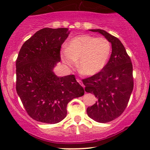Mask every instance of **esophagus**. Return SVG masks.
I'll use <instances>...</instances> for the list:
<instances>
[{"mask_svg": "<svg viewBox=\"0 0 150 150\" xmlns=\"http://www.w3.org/2000/svg\"><path fill=\"white\" fill-rule=\"evenodd\" d=\"M77 81L78 82V83H79L80 85H81V86H83V87L84 88V86H83V84L82 83V82H81V81L80 79H77Z\"/></svg>", "mask_w": 150, "mask_h": 150, "instance_id": "34e87169", "label": "esophagus"}]
</instances>
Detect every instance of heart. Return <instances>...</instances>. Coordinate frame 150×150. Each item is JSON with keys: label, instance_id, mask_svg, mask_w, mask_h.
Wrapping results in <instances>:
<instances>
[{"label": "heart", "instance_id": "1", "mask_svg": "<svg viewBox=\"0 0 150 150\" xmlns=\"http://www.w3.org/2000/svg\"><path fill=\"white\" fill-rule=\"evenodd\" d=\"M111 52V43L106 38L85 35L69 42L67 49L61 52V59L69 67L74 66L79 59V71L84 75H94L105 68Z\"/></svg>", "mask_w": 150, "mask_h": 150}]
</instances>
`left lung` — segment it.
<instances>
[{
    "label": "left lung",
    "instance_id": "8db88e82",
    "mask_svg": "<svg viewBox=\"0 0 150 150\" xmlns=\"http://www.w3.org/2000/svg\"><path fill=\"white\" fill-rule=\"evenodd\" d=\"M90 30L102 34L112 47L105 68L82 79L85 91L93 93L97 98L95 104L87 108L88 115L96 122L107 123L120 116L127 107L134 87L132 64L117 37L100 29Z\"/></svg>",
    "mask_w": 150,
    "mask_h": 150
}]
</instances>
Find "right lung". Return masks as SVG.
Masks as SVG:
<instances>
[{"label": "right lung", "mask_w": 150, "mask_h": 150, "mask_svg": "<svg viewBox=\"0 0 150 150\" xmlns=\"http://www.w3.org/2000/svg\"><path fill=\"white\" fill-rule=\"evenodd\" d=\"M68 28H45L21 47L16 60V91L29 116L37 122L56 124L66 117L69 102L84 94L74 75L57 77Z\"/></svg>", "instance_id": "1"}]
</instances>
